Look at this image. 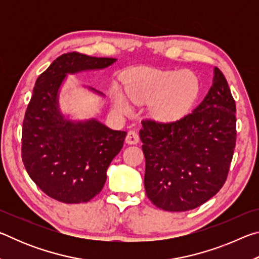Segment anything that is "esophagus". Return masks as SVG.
Here are the masks:
<instances>
[{"instance_id":"34e87169","label":"esophagus","mask_w":259,"mask_h":259,"mask_svg":"<svg viewBox=\"0 0 259 259\" xmlns=\"http://www.w3.org/2000/svg\"><path fill=\"white\" fill-rule=\"evenodd\" d=\"M139 142V135L135 130H130L125 137V143L130 145H136Z\"/></svg>"}]
</instances>
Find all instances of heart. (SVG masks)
I'll list each match as a JSON object with an SVG mask.
<instances>
[{
  "instance_id": "heart-1",
  "label": "heart",
  "mask_w": 259,
  "mask_h": 259,
  "mask_svg": "<svg viewBox=\"0 0 259 259\" xmlns=\"http://www.w3.org/2000/svg\"><path fill=\"white\" fill-rule=\"evenodd\" d=\"M199 90V80L192 72L147 69L135 76L126 94L134 102H153L156 119L172 122L190 111L198 98ZM116 106L122 112L129 109L122 97L116 98Z\"/></svg>"
}]
</instances>
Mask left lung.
Returning a JSON list of instances; mask_svg holds the SVG:
<instances>
[{"label": "left lung", "mask_w": 259, "mask_h": 259, "mask_svg": "<svg viewBox=\"0 0 259 259\" xmlns=\"http://www.w3.org/2000/svg\"><path fill=\"white\" fill-rule=\"evenodd\" d=\"M212 85L192 113L174 122L143 120L147 198L166 211H187L219 192L236 142L235 102L224 74L214 67Z\"/></svg>", "instance_id": "obj_1"}]
</instances>
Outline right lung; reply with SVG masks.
Segmentation results:
<instances>
[{
    "label": "right lung",
    "instance_id": "add662e5",
    "mask_svg": "<svg viewBox=\"0 0 259 259\" xmlns=\"http://www.w3.org/2000/svg\"><path fill=\"white\" fill-rule=\"evenodd\" d=\"M115 60L68 52L54 60L35 83L23 122L21 157L32 181L60 202L84 203L99 194L126 133L96 119H65L58 90L67 74L106 68Z\"/></svg>",
    "mask_w": 259,
    "mask_h": 259
}]
</instances>
